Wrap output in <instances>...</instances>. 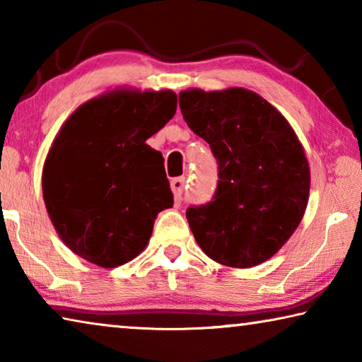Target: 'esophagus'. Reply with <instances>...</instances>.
<instances>
[{"mask_svg":"<svg viewBox=\"0 0 362 362\" xmlns=\"http://www.w3.org/2000/svg\"><path fill=\"white\" fill-rule=\"evenodd\" d=\"M185 177H177L173 182H170V188H173V193H174V199H175V206H179L182 203V194H183V189H185Z\"/></svg>","mask_w":362,"mask_h":362,"instance_id":"1","label":"esophagus"}]
</instances>
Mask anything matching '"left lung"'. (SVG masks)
Returning <instances> with one entry per match:
<instances>
[{"label":"left lung","instance_id":"1","mask_svg":"<svg viewBox=\"0 0 362 362\" xmlns=\"http://www.w3.org/2000/svg\"><path fill=\"white\" fill-rule=\"evenodd\" d=\"M179 102L218 170L212 199L187 209L194 240L222 265H259L284 246L308 204L303 146L284 116L252 90L189 89Z\"/></svg>","mask_w":362,"mask_h":362}]
</instances>
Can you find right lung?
<instances>
[{
    "mask_svg": "<svg viewBox=\"0 0 362 362\" xmlns=\"http://www.w3.org/2000/svg\"><path fill=\"white\" fill-rule=\"evenodd\" d=\"M174 90H115L86 102L60 129L42 169V196L62 241L103 268L145 249L174 196L161 151L146 145L173 118Z\"/></svg>",
    "mask_w": 362,
    "mask_h": 362,
    "instance_id": "obj_1",
    "label": "right lung"
}]
</instances>
